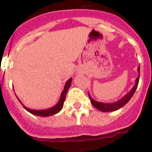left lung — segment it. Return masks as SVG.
Returning <instances> with one entry per match:
<instances>
[{
  "instance_id": "8db88e82",
  "label": "left lung",
  "mask_w": 152,
  "mask_h": 152,
  "mask_svg": "<svg viewBox=\"0 0 152 152\" xmlns=\"http://www.w3.org/2000/svg\"><path fill=\"white\" fill-rule=\"evenodd\" d=\"M138 71H139V76L137 77V79H136V84L135 86L132 87V89L130 90L129 92H128L125 96L123 97L121 99H120L117 102H114V103H102V102H98L95 101L93 99L91 96H90V94L88 92V97H89V99L91 101V103L93 106L96 107L97 109H98L99 110L102 112H110V111H114V110H117L118 109L121 108L123 106L126 104L127 102H129V100L131 99V98L132 97L133 94L136 91V88L138 87V84H139V74H140V66H139L138 67Z\"/></svg>"
}]
</instances>
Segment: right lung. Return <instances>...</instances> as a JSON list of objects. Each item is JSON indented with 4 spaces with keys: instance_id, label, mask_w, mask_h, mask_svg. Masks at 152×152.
Instances as JSON below:
<instances>
[{
    "instance_id": "1",
    "label": "right lung",
    "mask_w": 152,
    "mask_h": 152,
    "mask_svg": "<svg viewBox=\"0 0 152 152\" xmlns=\"http://www.w3.org/2000/svg\"><path fill=\"white\" fill-rule=\"evenodd\" d=\"M72 80H73V79H72V78H70V79H69V80L66 82V84H65V86H64V91H63L62 93H61V98H60V99H59V102H57V104L54 105V106L52 107H50V108L45 109V110H33V109L27 108V107H26L21 103V102H20V100H19V98H18V100L20 101V103L22 104V105L23 106V107H24V108H25L27 111H28L29 113H32V114H34V115L40 116V117H49V116L54 115V114H56V113H58V112H59L60 110L63 108V106H64V101H65V98H66V93H67L68 89H69V87H70L71 82H72Z\"/></svg>"
}]
</instances>
